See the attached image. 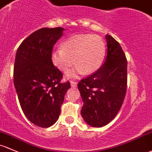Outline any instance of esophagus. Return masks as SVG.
Segmentation results:
<instances>
[{
	"label": "esophagus",
	"mask_w": 152,
	"mask_h": 152,
	"mask_svg": "<svg viewBox=\"0 0 152 152\" xmlns=\"http://www.w3.org/2000/svg\"><path fill=\"white\" fill-rule=\"evenodd\" d=\"M70 84H71V86H72V87H76L77 85V83L76 81L71 80V81H70Z\"/></svg>",
	"instance_id": "obj_1"
}]
</instances>
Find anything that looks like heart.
Wrapping results in <instances>:
<instances>
[{
	"instance_id": "b5f03b06",
	"label": "heart",
	"mask_w": 152,
	"mask_h": 152,
	"mask_svg": "<svg viewBox=\"0 0 152 152\" xmlns=\"http://www.w3.org/2000/svg\"><path fill=\"white\" fill-rule=\"evenodd\" d=\"M106 45L104 40L97 35L78 34L68 37L63 42L61 48L52 53V61L64 72L77 66L73 72L68 74L74 76L75 72L91 74L98 70L104 61Z\"/></svg>"
}]
</instances>
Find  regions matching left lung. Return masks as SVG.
Listing matches in <instances>:
<instances>
[{"label": "left lung", "instance_id": "1", "mask_svg": "<svg viewBox=\"0 0 152 152\" xmlns=\"http://www.w3.org/2000/svg\"><path fill=\"white\" fill-rule=\"evenodd\" d=\"M107 56L104 64L77 84L83 106L81 115L92 127L109 123L121 108L127 91L126 56L120 43L106 35Z\"/></svg>", "mask_w": 152, "mask_h": 152}]
</instances>
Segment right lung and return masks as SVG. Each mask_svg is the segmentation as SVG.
<instances>
[{
	"mask_svg": "<svg viewBox=\"0 0 152 152\" xmlns=\"http://www.w3.org/2000/svg\"><path fill=\"white\" fill-rule=\"evenodd\" d=\"M62 27L41 28L21 43L16 54L14 83L19 104L34 125L48 128L57 121L69 81L61 83L62 73L53 64V45Z\"/></svg>",
	"mask_w": 152,
	"mask_h": 152,
	"instance_id": "add662e5",
	"label": "right lung"
}]
</instances>
